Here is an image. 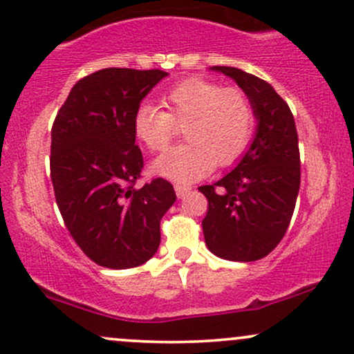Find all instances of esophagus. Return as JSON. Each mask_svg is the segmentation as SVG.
Instances as JSON below:
<instances>
[{"label":"esophagus","mask_w":354,"mask_h":354,"mask_svg":"<svg viewBox=\"0 0 354 354\" xmlns=\"http://www.w3.org/2000/svg\"><path fill=\"white\" fill-rule=\"evenodd\" d=\"M174 191H176V196L178 198H185V196H188L191 193V186H186V185H174Z\"/></svg>","instance_id":"34e87169"}]
</instances>
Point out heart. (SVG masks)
<instances>
[{
	"label": "heart",
	"mask_w": 354,
	"mask_h": 354,
	"mask_svg": "<svg viewBox=\"0 0 354 354\" xmlns=\"http://www.w3.org/2000/svg\"><path fill=\"white\" fill-rule=\"evenodd\" d=\"M168 112L155 104H140L133 115L136 138L150 151L168 147L178 127L188 143L174 147L153 161L155 174L178 183L206 176L244 153L254 131V110L239 88L206 79H188L163 97Z\"/></svg>",
	"instance_id": "obj_1"
}]
</instances>
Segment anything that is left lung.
<instances>
[{
    "label": "left lung",
    "instance_id": "1",
    "mask_svg": "<svg viewBox=\"0 0 354 354\" xmlns=\"http://www.w3.org/2000/svg\"><path fill=\"white\" fill-rule=\"evenodd\" d=\"M211 71L239 85L257 127L232 171L199 188L209 201L204 241L221 259L252 262L272 252L290 224L300 189L299 135L287 102L269 82L237 67Z\"/></svg>",
    "mask_w": 354,
    "mask_h": 354
}]
</instances>
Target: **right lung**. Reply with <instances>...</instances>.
I'll use <instances>...</instances> for the list:
<instances>
[{
    "label": "right lung",
    "instance_id": "obj_1",
    "mask_svg": "<svg viewBox=\"0 0 354 354\" xmlns=\"http://www.w3.org/2000/svg\"><path fill=\"white\" fill-rule=\"evenodd\" d=\"M165 71L109 67L80 79L50 131V180L71 236L107 269L150 261L160 221L176 201L171 183L156 178L135 188L143 156L133 115Z\"/></svg>",
    "mask_w": 354,
    "mask_h": 354
}]
</instances>
